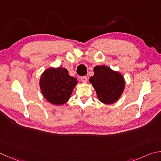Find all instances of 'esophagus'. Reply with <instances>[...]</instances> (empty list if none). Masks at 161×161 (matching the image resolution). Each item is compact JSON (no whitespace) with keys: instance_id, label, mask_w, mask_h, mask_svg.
Listing matches in <instances>:
<instances>
[{"instance_id":"obj_1","label":"esophagus","mask_w":161,"mask_h":161,"mask_svg":"<svg viewBox=\"0 0 161 161\" xmlns=\"http://www.w3.org/2000/svg\"><path fill=\"white\" fill-rule=\"evenodd\" d=\"M87 81H88V79H87L86 77L84 76V77H81V82L86 83Z\"/></svg>"}]
</instances>
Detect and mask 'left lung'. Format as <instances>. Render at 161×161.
<instances>
[{
  "instance_id": "left-lung-1",
  "label": "left lung",
  "mask_w": 161,
  "mask_h": 161,
  "mask_svg": "<svg viewBox=\"0 0 161 161\" xmlns=\"http://www.w3.org/2000/svg\"><path fill=\"white\" fill-rule=\"evenodd\" d=\"M89 81L96 90L97 97L105 105L113 104L120 98L125 89V81L119 72L105 65L96 66Z\"/></svg>"
}]
</instances>
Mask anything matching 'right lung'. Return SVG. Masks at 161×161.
<instances>
[{
  "label": "right lung",
  "instance_id": "right-lung-1",
  "mask_svg": "<svg viewBox=\"0 0 161 161\" xmlns=\"http://www.w3.org/2000/svg\"><path fill=\"white\" fill-rule=\"evenodd\" d=\"M77 83V79L69 75L67 69L63 67L46 69L39 81L43 96L54 105H63L67 103Z\"/></svg>",
  "mask_w": 161,
  "mask_h": 161
}]
</instances>
